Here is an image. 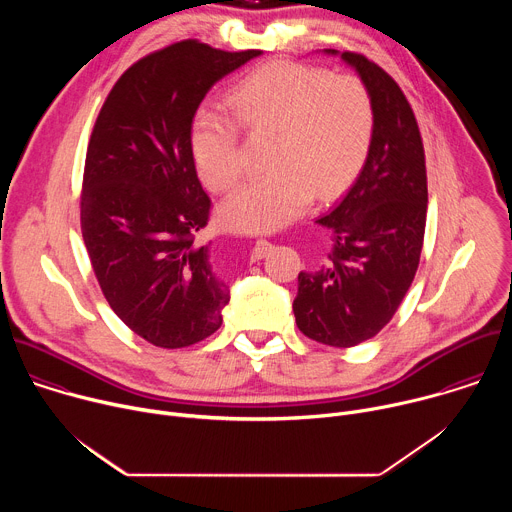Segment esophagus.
Listing matches in <instances>:
<instances>
[{"label":"esophagus","mask_w":512,"mask_h":512,"mask_svg":"<svg viewBox=\"0 0 512 512\" xmlns=\"http://www.w3.org/2000/svg\"><path fill=\"white\" fill-rule=\"evenodd\" d=\"M269 249V241H265V239H259L257 243H255V247H253V251H251V259H261L263 255H265V251Z\"/></svg>","instance_id":"1"}]
</instances>
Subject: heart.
<instances>
[{
    "instance_id": "obj_1",
    "label": "heart",
    "mask_w": 512,
    "mask_h": 512,
    "mask_svg": "<svg viewBox=\"0 0 512 512\" xmlns=\"http://www.w3.org/2000/svg\"><path fill=\"white\" fill-rule=\"evenodd\" d=\"M229 111L202 107L192 123V154L204 184L231 190L245 174L241 127L273 133L267 168L223 204V221L247 233L298 218L312 198H330L369 152L375 111L369 89L352 75L296 62L265 64L229 97Z\"/></svg>"
}]
</instances>
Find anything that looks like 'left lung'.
Segmentation results:
<instances>
[{"label":"left lung","mask_w":512,"mask_h":512,"mask_svg":"<svg viewBox=\"0 0 512 512\" xmlns=\"http://www.w3.org/2000/svg\"><path fill=\"white\" fill-rule=\"evenodd\" d=\"M340 56L371 93L373 137L356 182L318 218L332 229L334 245L320 271L298 275L294 314L308 338L348 348L377 336L411 287L425 235L427 172L419 125L401 87L364 54Z\"/></svg>","instance_id":"left-lung-1"}]
</instances>
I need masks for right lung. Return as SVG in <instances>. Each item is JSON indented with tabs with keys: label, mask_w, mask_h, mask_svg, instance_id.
Segmentation results:
<instances>
[{
	"label": "right lung",
	"mask_w": 512,
	"mask_h": 512,
	"mask_svg": "<svg viewBox=\"0 0 512 512\" xmlns=\"http://www.w3.org/2000/svg\"><path fill=\"white\" fill-rule=\"evenodd\" d=\"M261 50L180 40L133 62L95 121L81 190L83 241L105 300L158 348H186L223 324L229 287L196 235L212 202L192 154L208 89Z\"/></svg>",
	"instance_id": "right-lung-1"
}]
</instances>
